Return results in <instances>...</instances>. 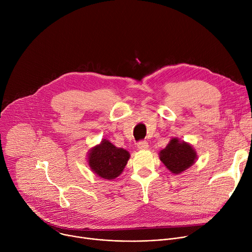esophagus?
<instances>
[{"label":"esophagus","instance_id":"1","mask_svg":"<svg viewBox=\"0 0 252 252\" xmlns=\"http://www.w3.org/2000/svg\"><path fill=\"white\" fill-rule=\"evenodd\" d=\"M137 148L138 150L140 151H146L149 149V143L147 140H140L138 143H137Z\"/></svg>","mask_w":252,"mask_h":252}]
</instances>
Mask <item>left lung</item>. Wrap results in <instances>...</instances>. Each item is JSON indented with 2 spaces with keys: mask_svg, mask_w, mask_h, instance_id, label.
I'll return each mask as SVG.
<instances>
[{
  "mask_svg": "<svg viewBox=\"0 0 252 252\" xmlns=\"http://www.w3.org/2000/svg\"><path fill=\"white\" fill-rule=\"evenodd\" d=\"M159 158L169 171L179 174L195 162L197 156L189 143L173 137L166 148L159 152Z\"/></svg>",
  "mask_w": 252,
  "mask_h": 252,
  "instance_id": "1",
  "label": "left lung"
}]
</instances>
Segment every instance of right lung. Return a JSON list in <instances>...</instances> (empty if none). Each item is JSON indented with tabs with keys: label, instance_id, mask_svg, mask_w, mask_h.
I'll return each instance as SVG.
<instances>
[{
	"label": "right lung",
	"instance_id": "right-lung-1",
	"mask_svg": "<svg viewBox=\"0 0 252 252\" xmlns=\"http://www.w3.org/2000/svg\"><path fill=\"white\" fill-rule=\"evenodd\" d=\"M128 158L127 151L115 147L112 142L103 138L99 145L89 152L88 161L95 174L111 181L123 172Z\"/></svg>",
	"mask_w": 252,
	"mask_h": 252
}]
</instances>
